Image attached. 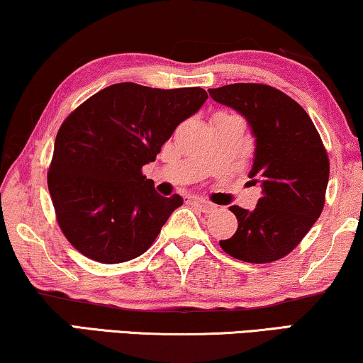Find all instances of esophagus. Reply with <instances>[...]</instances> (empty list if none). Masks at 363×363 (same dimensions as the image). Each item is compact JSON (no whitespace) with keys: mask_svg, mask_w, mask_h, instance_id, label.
Instances as JSON below:
<instances>
[{"mask_svg":"<svg viewBox=\"0 0 363 363\" xmlns=\"http://www.w3.org/2000/svg\"><path fill=\"white\" fill-rule=\"evenodd\" d=\"M191 205H195L198 210L203 213H213L216 210L215 205H211V203H208L205 200H191Z\"/></svg>","mask_w":363,"mask_h":363,"instance_id":"1","label":"esophagus"}]
</instances>
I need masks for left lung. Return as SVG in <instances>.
<instances>
[{"instance_id":"left-lung-1","label":"left lung","mask_w":363,"mask_h":363,"mask_svg":"<svg viewBox=\"0 0 363 363\" xmlns=\"http://www.w3.org/2000/svg\"><path fill=\"white\" fill-rule=\"evenodd\" d=\"M208 92L246 118L255 137L250 178L261 185L255 210L230 208L238 230L220 246L246 262L281 259L299 245L324 208L329 183L324 143L304 108L274 87L230 84Z\"/></svg>"}]
</instances>
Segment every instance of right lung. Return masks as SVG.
Returning a JSON list of instances; mask_svg holds the SVG:
<instances>
[{"instance_id": "obj_1", "label": "right lung", "mask_w": 363, "mask_h": 363, "mask_svg": "<svg viewBox=\"0 0 363 363\" xmlns=\"http://www.w3.org/2000/svg\"><path fill=\"white\" fill-rule=\"evenodd\" d=\"M206 99L201 87L121 82L94 94L62 122L48 186L59 226L79 252L116 264L152 246L183 198L158 195L142 167L155 162Z\"/></svg>"}]
</instances>
